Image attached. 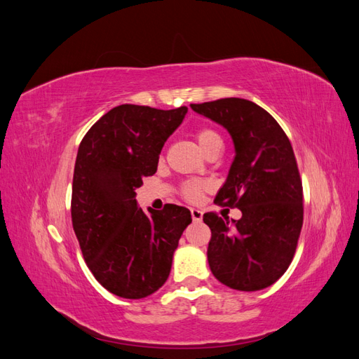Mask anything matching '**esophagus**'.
Returning a JSON list of instances; mask_svg holds the SVG:
<instances>
[{
	"mask_svg": "<svg viewBox=\"0 0 359 359\" xmlns=\"http://www.w3.org/2000/svg\"><path fill=\"white\" fill-rule=\"evenodd\" d=\"M202 217H203V212L198 208H191V219L193 222H202Z\"/></svg>",
	"mask_w": 359,
	"mask_h": 359,
	"instance_id": "obj_1",
	"label": "esophagus"
}]
</instances>
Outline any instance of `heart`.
<instances>
[{
	"label": "heart",
	"instance_id": "b5f03b06",
	"mask_svg": "<svg viewBox=\"0 0 359 359\" xmlns=\"http://www.w3.org/2000/svg\"><path fill=\"white\" fill-rule=\"evenodd\" d=\"M196 140H198V144L202 148L203 153H206V151L211 149L212 147L222 145L220 135L210 127L199 128L196 132ZM203 189H205V186L199 181H187V182L182 184L181 193H182L184 199H187L190 202H196V201L201 199Z\"/></svg>",
	"mask_w": 359,
	"mask_h": 359
}]
</instances>
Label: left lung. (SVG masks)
I'll return each instance as SVG.
<instances>
[{
    "label": "left lung",
    "mask_w": 359,
    "mask_h": 359,
    "mask_svg": "<svg viewBox=\"0 0 359 359\" xmlns=\"http://www.w3.org/2000/svg\"><path fill=\"white\" fill-rule=\"evenodd\" d=\"M231 133L235 158L215 203L241 210L227 222L205 212L210 226L208 264L214 277L231 289L253 292L286 273L298 245L302 220V182L285 130L264 107L229 97L190 104Z\"/></svg>",
    "instance_id": "1"
}]
</instances>
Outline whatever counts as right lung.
Here are the masks:
<instances>
[{"mask_svg":"<svg viewBox=\"0 0 359 359\" xmlns=\"http://www.w3.org/2000/svg\"><path fill=\"white\" fill-rule=\"evenodd\" d=\"M187 107L161 111L121 104L104 114L76 156L72 223L86 266L99 283L121 298H145L169 277L173 252L191 214L184 206L137 208L136 189L154 175L166 139Z\"/></svg>","mask_w":359,"mask_h":359,"instance_id":"1","label":"right lung"}]
</instances>
